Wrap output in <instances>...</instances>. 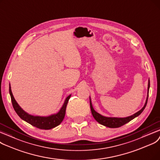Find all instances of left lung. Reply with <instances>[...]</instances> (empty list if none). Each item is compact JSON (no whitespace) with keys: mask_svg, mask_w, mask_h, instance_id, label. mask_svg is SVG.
Instances as JSON below:
<instances>
[{"mask_svg":"<svg viewBox=\"0 0 160 160\" xmlns=\"http://www.w3.org/2000/svg\"><path fill=\"white\" fill-rule=\"evenodd\" d=\"M149 88H150V80L148 79V92H147V100L144 103L143 108L139 110L138 112H135L133 115L124 118H118V117H104L100 113L97 112L93 108L92 102H91V99L90 97V109L91 112H92V115L94 117V119L98 122V123H100L102 125H103L106 127H109L111 128H119L122 126L124 125L125 124L129 122L135 118V117H138L140 114L143 111V110L145 108L147 101H148V92H149Z\"/></svg>","mask_w":160,"mask_h":160,"instance_id":"obj_1","label":"left lung"}]
</instances>
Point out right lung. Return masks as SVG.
<instances>
[{"mask_svg":"<svg viewBox=\"0 0 160 160\" xmlns=\"http://www.w3.org/2000/svg\"><path fill=\"white\" fill-rule=\"evenodd\" d=\"M9 92L11 96L13 108L15 111H16V113L18 115V116L22 120H25L28 124H31L32 126L36 127L38 128L42 129V130H51V129L58 126L60 123L62 122L65 116L66 109V106H67L68 100H69V99L71 97V94H70L66 98L62 108H60V109L57 113L53 114V115H51L48 117H41V116H34V115H29L28 112H25L20 107L19 104L16 101V100H15V98L13 96L12 90H11L10 83L9 85Z\"/></svg>","mask_w":160,"mask_h":160,"instance_id":"right-lung-1","label":"right lung"}]
</instances>
